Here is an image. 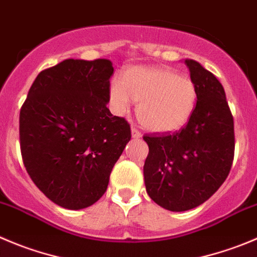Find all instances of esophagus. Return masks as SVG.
<instances>
[{
    "label": "esophagus",
    "instance_id": "34e87169",
    "mask_svg": "<svg viewBox=\"0 0 257 257\" xmlns=\"http://www.w3.org/2000/svg\"><path fill=\"white\" fill-rule=\"evenodd\" d=\"M131 135H133V138L136 139V140L141 138V133L138 130V128H135V127H133V128H131Z\"/></svg>",
    "mask_w": 257,
    "mask_h": 257
}]
</instances>
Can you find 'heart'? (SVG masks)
Returning a JSON list of instances; mask_svg holds the SVG:
<instances>
[{
  "label": "heart",
  "mask_w": 257,
  "mask_h": 257,
  "mask_svg": "<svg viewBox=\"0 0 257 257\" xmlns=\"http://www.w3.org/2000/svg\"><path fill=\"white\" fill-rule=\"evenodd\" d=\"M109 97L114 109L123 113L139 102L136 114L145 128L174 133L188 123L197 106L198 90L189 77L167 67H131L122 80H112Z\"/></svg>",
  "instance_id": "heart-1"
}]
</instances>
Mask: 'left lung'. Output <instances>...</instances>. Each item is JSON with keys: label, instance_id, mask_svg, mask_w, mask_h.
Here are the masks:
<instances>
[{"label": "left lung", "instance_id": "left-lung-1", "mask_svg": "<svg viewBox=\"0 0 257 257\" xmlns=\"http://www.w3.org/2000/svg\"><path fill=\"white\" fill-rule=\"evenodd\" d=\"M198 90L192 117L178 133L145 135L144 179L149 197L163 208L184 212L204 203L223 184L234 154L233 117L219 80L185 59Z\"/></svg>", "mask_w": 257, "mask_h": 257}]
</instances>
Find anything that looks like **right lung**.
Returning a JSON list of instances; mask_svg holds the SVG:
<instances>
[{"label":"right lung","mask_w":257,"mask_h":257,"mask_svg":"<svg viewBox=\"0 0 257 257\" xmlns=\"http://www.w3.org/2000/svg\"><path fill=\"white\" fill-rule=\"evenodd\" d=\"M112 73L108 59L63 60L39 73L20 111L24 165L63 208L96 203L131 139L130 124L107 108Z\"/></svg>","instance_id":"right-lung-1"}]
</instances>
